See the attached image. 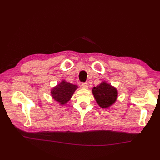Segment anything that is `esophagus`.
<instances>
[{"mask_svg":"<svg viewBox=\"0 0 160 160\" xmlns=\"http://www.w3.org/2000/svg\"><path fill=\"white\" fill-rule=\"evenodd\" d=\"M81 86H82V87L84 88V89H87V88H88V84L86 83V82H82V84H81Z\"/></svg>","mask_w":160,"mask_h":160,"instance_id":"obj_1","label":"esophagus"}]
</instances>
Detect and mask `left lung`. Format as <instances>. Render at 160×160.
<instances>
[{"instance_id": "1", "label": "left lung", "mask_w": 160, "mask_h": 160, "mask_svg": "<svg viewBox=\"0 0 160 160\" xmlns=\"http://www.w3.org/2000/svg\"><path fill=\"white\" fill-rule=\"evenodd\" d=\"M92 93L98 104L102 108H107L112 106L118 98V92L115 87L105 81L99 85L94 87Z\"/></svg>"}]
</instances>
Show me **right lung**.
<instances>
[{"instance_id":"add662e5","label":"right lung","mask_w":160,"mask_h":160,"mask_svg":"<svg viewBox=\"0 0 160 160\" xmlns=\"http://www.w3.org/2000/svg\"><path fill=\"white\" fill-rule=\"evenodd\" d=\"M76 84H73L63 80L51 90V95L53 99L60 104L64 105L69 102L78 89Z\"/></svg>"}]
</instances>
